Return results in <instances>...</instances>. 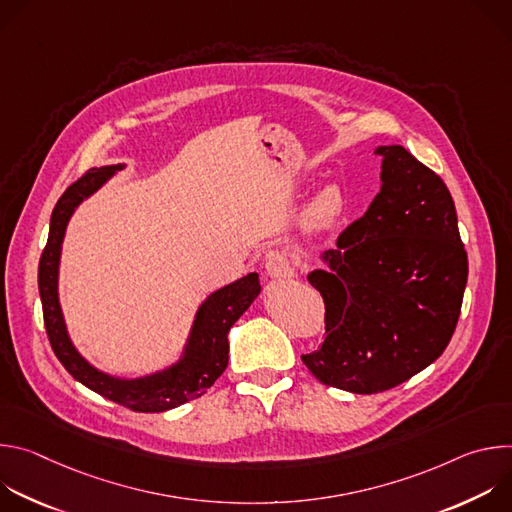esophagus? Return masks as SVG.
Returning a JSON list of instances; mask_svg holds the SVG:
<instances>
[{"mask_svg": "<svg viewBox=\"0 0 512 512\" xmlns=\"http://www.w3.org/2000/svg\"><path fill=\"white\" fill-rule=\"evenodd\" d=\"M265 271H267V275H271L275 279L294 277V265H291L289 257L283 253L269 255V259L265 261Z\"/></svg>", "mask_w": 512, "mask_h": 512, "instance_id": "esophagus-1", "label": "esophagus"}]
</instances>
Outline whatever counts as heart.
Masks as SVG:
<instances>
[{
  "label": "heart",
  "mask_w": 512,
  "mask_h": 512,
  "mask_svg": "<svg viewBox=\"0 0 512 512\" xmlns=\"http://www.w3.org/2000/svg\"><path fill=\"white\" fill-rule=\"evenodd\" d=\"M346 210V198L340 186H324L306 208V225L314 231L332 229Z\"/></svg>",
  "instance_id": "heart-1"
}]
</instances>
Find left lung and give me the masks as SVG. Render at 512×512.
<instances>
[{"instance_id":"obj_1","label":"left lung","mask_w":512,"mask_h":512,"mask_svg":"<svg viewBox=\"0 0 512 512\" xmlns=\"http://www.w3.org/2000/svg\"><path fill=\"white\" fill-rule=\"evenodd\" d=\"M381 192L308 275L326 338L302 360L324 385L383 393L440 356L456 330L468 255L444 180L403 145L377 148Z\"/></svg>"}]
</instances>
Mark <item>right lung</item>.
Returning a JSON list of instances; mask_svg holds the SVG:
<instances>
[{
	"mask_svg": "<svg viewBox=\"0 0 512 512\" xmlns=\"http://www.w3.org/2000/svg\"><path fill=\"white\" fill-rule=\"evenodd\" d=\"M121 168L123 166L93 168L85 172L77 182H72L58 198L50 218L48 243L40 255L38 289L46 334L56 358L62 362V367L79 383L109 401H115L131 411L160 413L204 395L208 387H212V383L225 373L229 362L227 334L259 296L261 285L259 275L249 273L208 296V300L200 306L196 314L184 358L174 364L172 369L135 381L113 379L93 369L75 350V346H72L64 328L56 291L58 257L64 229L72 210Z\"/></svg>",
	"mask_w": 512,
	"mask_h": 512,
	"instance_id": "1",
	"label": "right lung"
}]
</instances>
